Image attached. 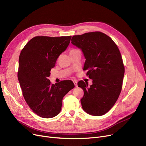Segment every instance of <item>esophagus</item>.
Segmentation results:
<instances>
[{"instance_id":"1","label":"esophagus","mask_w":146,"mask_h":146,"mask_svg":"<svg viewBox=\"0 0 146 146\" xmlns=\"http://www.w3.org/2000/svg\"><path fill=\"white\" fill-rule=\"evenodd\" d=\"M73 83H74V85L75 87H78V82H77V80H74Z\"/></svg>"}]
</instances>
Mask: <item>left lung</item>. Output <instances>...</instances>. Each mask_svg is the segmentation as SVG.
<instances>
[{"instance_id":"1","label":"left lung","mask_w":146,"mask_h":146,"mask_svg":"<svg viewBox=\"0 0 146 146\" xmlns=\"http://www.w3.org/2000/svg\"><path fill=\"white\" fill-rule=\"evenodd\" d=\"M72 44L82 50L86 60L83 70L92 79V85L80 80L78 85L84 91L82 108L91 115L101 116L114 105L121 93L124 66L117 45L101 32L74 35Z\"/></svg>"}]
</instances>
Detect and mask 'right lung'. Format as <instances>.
Returning <instances> with one entry per match:
<instances>
[{
  "label": "right lung",
  "mask_w": 146,
  "mask_h": 146,
  "mask_svg": "<svg viewBox=\"0 0 146 146\" xmlns=\"http://www.w3.org/2000/svg\"><path fill=\"white\" fill-rule=\"evenodd\" d=\"M71 36H35L21 52L18 78L25 101L38 116L54 117L60 113L63 97L74 85L71 80L51 84L48 78L58 56L70 44Z\"/></svg>",
  "instance_id": "right-lung-1"
}]
</instances>
